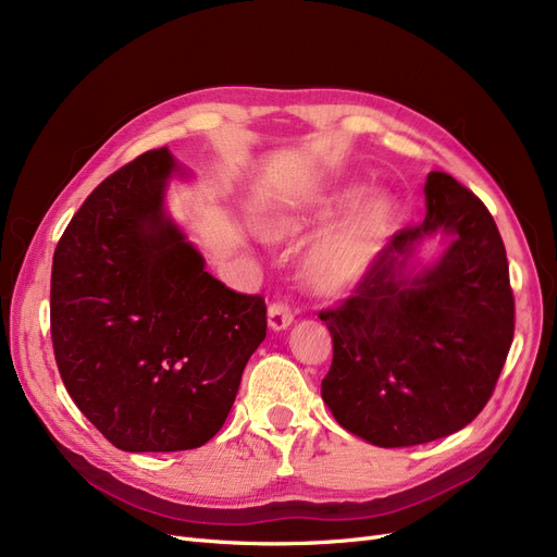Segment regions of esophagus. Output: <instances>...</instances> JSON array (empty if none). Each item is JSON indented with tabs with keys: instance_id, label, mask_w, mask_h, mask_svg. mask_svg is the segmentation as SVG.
Wrapping results in <instances>:
<instances>
[{
	"instance_id": "34e87169",
	"label": "esophagus",
	"mask_w": 557,
	"mask_h": 557,
	"mask_svg": "<svg viewBox=\"0 0 557 557\" xmlns=\"http://www.w3.org/2000/svg\"><path fill=\"white\" fill-rule=\"evenodd\" d=\"M294 323V314L289 310V305L286 302H273L268 307V325H271V331H286Z\"/></svg>"
}]
</instances>
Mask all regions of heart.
Masks as SVG:
<instances>
[{
    "label": "heart",
    "instance_id": "b5f03b06",
    "mask_svg": "<svg viewBox=\"0 0 557 557\" xmlns=\"http://www.w3.org/2000/svg\"><path fill=\"white\" fill-rule=\"evenodd\" d=\"M367 188L351 185L327 199L314 211H292L265 224V236L275 243H289L312 236L339 218L354 213ZM395 234V201L379 195L342 224L314 243L305 259V282L319 296H342L369 275Z\"/></svg>",
    "mask_w": 557,
    "mask_h": 557
}]
</instances>
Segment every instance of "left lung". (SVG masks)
<instances>
[{
	"label": "left lung",
	"instance_id": "obj_1",
	"mask_svg": "<svg viewBox=\"0 0 557 557\" xmlns=\"http://www.w3.org/2000/svg\"><path fill=\"white\" fill-rule=\"evenodd\" d=\"M426 215L385 252L337 310L321 312L333 364L321 397L354 436L379 447L445 438L480 416L513 337L509 265L486 206L445 172L424 183ZM441 233L444 255L417 252Z\"/></svg>",
	"mask_w": 557,
	"mask_h": 557
}]
</instances>
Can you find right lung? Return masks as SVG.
Wrapping results in <instances>:
<instances>
[{"label": "right lung", "mask_w": 557, "mask_h": 557, "mask_svg": "<svg viewBox=\"0 0 557 557\" xmlns=\"http://www.w3.org/2000/svg\"><path fill=\"white\" fill-rule=\"evenodd\" d=\"M170 149L141 153L79 206L52 259L50 331L61 381L123 451L209 443L265 337V302L206 273L164 209Z\"/></svg>", "instance_id": "obj_1"}]
</instances>
